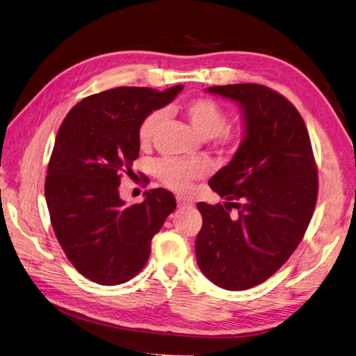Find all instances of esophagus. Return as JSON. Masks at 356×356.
<instances>
[{
	"instance_id": "obj_1",
	"label": "esophagus",
	"mask_w": 356,
	"mask_h": 356,
	"mask_svg": "<svg viewBox=\"0 0 356 356\" xmlns=\"http://www.w3.org/2000/svg\"><path fill=\"white\" fill-rule=\"evenodd\" d=\"M177 203H178L179 208H191L193 207L191 202L186 200L184 197H181V196H177Z\"/></svg>"
}]
</instances>
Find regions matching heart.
Masks as SVG:
<instances>
[{
	"instance_id": "heart-1",
	"label": "heart",
	"mask_w": 356,
	"mask_h": 356,
	"mask_svg": "<svg viewBox=\"0 0 356 356\" xmlns=\"http://www.w3.org/2000/svg\"><path fill=\"white\" fill-rule=\"evenodd\" d=\"M182 113L193 129L204 139L215 138L222 147H236L241 141V132L227 129V113L211 98H195L182 106ZM163 120V113H149L139 126V143L152 144L157 129ZM156 177L166 187L174 191H186L195 179L204 174V166L199 161H186L178 159H163L154 166Z\"/></svg>"
}]
</instances>
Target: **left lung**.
I'll return each mask as SVG.
<instances>
[{
    "mask_svg": "<svg viewBox=\"0 0 356 356\" xmlns=\"http://www.w3.org/2000/svg\"><path fill=\"white\" fill-rule=\"evenodd\" d=\"M207 90L241 105L245 136L230 163L209 179L227 202L197 203L203 222L196 258L211 282L242 291L277 272L303 239L316 204L318 169L303 117L285 96L252 83Z\"/></svg>",
    "mask_w": 356,
    "mask_h": 356,
    "instance_id": "1",
    "label": "left lung"
}]
</instances>
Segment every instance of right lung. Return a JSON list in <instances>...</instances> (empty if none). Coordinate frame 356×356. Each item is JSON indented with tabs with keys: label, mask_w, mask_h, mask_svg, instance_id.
<instances>
[{
	"label": "right lung",
	"mask_w": 356,
	"mask_h": 356,
	"mask_svg": "<svg viewBox=\"0 0 356 356\" xmlns=\"http://www.w3.org/2000/svg\"><path fill=\"white\" fill-rule=\"evenodd\" d=\"M178 84L159 92L115 88L72 106L59 127L46 177L51 227L77 270L99 285H118L145 266L152 239L177 208L165 188L126 207L118 186L139 154V126L177 98Z\"/></svg>",
	"instance_id": "1"
}]
</instances>
